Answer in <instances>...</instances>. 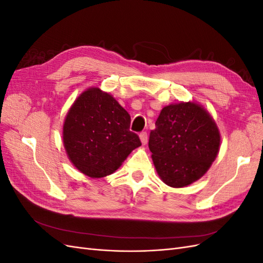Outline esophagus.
I'll return each instance as SVG.
<instances>
[{
	"mask_svg": "<svg viewBox=\"0 0 263 263\" xmlns=\"http://www.w3.org/2000/svg\"><path fill=\"white\" fill-rule=\"evenodd\" d=\"M139 138H140L141 144L144 145V146L148 142V136H147V133H145V132H144V133H140Z\"/></svg>",
	"mask_w": 263,
	"mask_h": 263,
	"instance_id": "esophagus-1",
	"label": "esophagus"
}]
</instances>
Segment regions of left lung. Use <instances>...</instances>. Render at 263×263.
<instances>
[{
    "instance_id": "obj_1",
    "label": "left lung",
    "mask_w": 263,
    "mask_h": 263,
    "mask_svg": "<svg viewBox=\"0 0 263 263\" xmlns=\"http://www.w3.org/2000/svg\"><path fill=\"white\" fill-rule=\"evenodd\" d=\"M148 146L162 182L171 187H184L211 168L219 151L220 133L202 105L179 102L161 109Z\"/></svg>"
}]
</instances>
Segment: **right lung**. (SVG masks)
Returning a JSON list of instances; mask_svg holds the SVG:
<instances>
[{
  "label": "right lung",
  "instance_id": "add662e5",
  "mask_svg": "<svg viewBox=\"0 0 263 263\" xmlns=\"http://www.w3.org/2000/svg\"><path fill=\"white\" fill-rule=\"evenodd\" d=\"M129 125L130 115L113 95L99 86L86 89L69 108L62 126L63 147L70 162L93 179L114 173L141 146Z\"/></svg>",
  "mask_w": 263,
  "mask_h": 263
}]
</instances>
